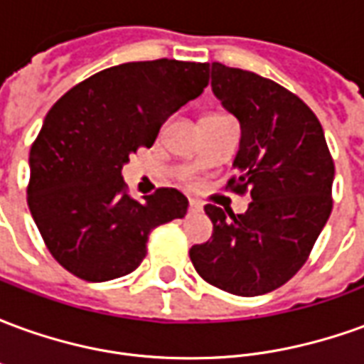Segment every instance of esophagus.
I'll list each match as a JSON object with an SVG mask.
<instances>
[{
  "instance_id": "esophagus-1",
  "label": "esophagus",
  "mask_w": 364,
  "mask_h": 364,
  "mask_svg": "<svg viewBox=\"0 0 364 364\" xmlns=\"http://www.w3.org/2000/svg\"><path fill=\"white\" fill-rule=\"evenodd\" d=\"M203 210V206L198 205L197 200H189V214H198Z\"/></svg>"
}]
</instances>
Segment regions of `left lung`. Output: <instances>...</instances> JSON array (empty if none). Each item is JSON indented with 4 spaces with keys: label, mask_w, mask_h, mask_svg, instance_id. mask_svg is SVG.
Returning a JSON list of instances; mask_svg holds the SVG:
<instances>
[{
    "label": "left lung",
    "mask_w": 364,
    "mask_h": 364,
    "mask_svg": "<svg viewBox=\"0 0 364 364\" xmlns=\"http://www.w3.org/2000/svg\"><path fill=\"white\" fill-rule=\"evenodd\" d=\"M214 95L242 128L226 185L252 203L244 214L206 205L213 237L191 247L197 273L237 296H259L292 279L331 213L333 159L312 109L273 80L220 62Z\"/></svg>",
    "instance_id": "left-lung-1"
}]
</instances>
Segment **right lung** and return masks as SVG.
<instances>
[{
	"mask_svg": "<svg viewBox=\"0 0 364 364\" xmlns=\"http://www.w3.org/2000/svg\"><path fill=\"white\" fill-rule=\"evenodd\" d=\"M206 85L208 64L128 62L83 80L52 105L31 146L27 203L66 271L90 282L132 273L151 230L187 214L189 200L177 189L128 197L120 171Z\"/></svg>",
	"mask_w": 364,
	"mask_h": 364,
	"instance_id": "right-lung-1",
	"label": "right lung"
}]
</instances>
